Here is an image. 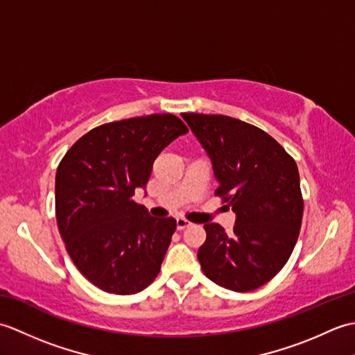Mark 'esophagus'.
Here are the masks:
<instances>
[{
    "instance_id": "obj_1",
    "label": "esophagus",
    "mask_w": 355,
    "mask_h": 355,
    "mask_svg": "<svg viewBox=\"0 0 355 355\" xmlns=\"http://www.w3.org/2000/svg\"><path fill=\"white\" fill-rule=\"evenodd\" d=\"M191 223L187 221V220H184V218H177V229L178 230H183V229H186V227H191Z\"/></svg>"
}]
</instances>
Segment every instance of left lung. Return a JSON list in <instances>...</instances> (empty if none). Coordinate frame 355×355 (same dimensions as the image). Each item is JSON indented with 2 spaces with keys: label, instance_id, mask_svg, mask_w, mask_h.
Instances as JSON below:
<instances>
[{
  "label": "left lung",
  "instance_id": "left-lung-1",
  "mask_svg": "<svg viewBox=\"0 0 355 355\" xmlns=\"http://www.w3.org/2000/svg\"><path fill=\"white\" fill-rule=\"evenodd\" d=\"M183 119L212 162L215 195L236 214L230 235L205 224L198 248L205 275L224 288L245 293L273 279L288 261L304 215L297 164L268 135L243 120L184 112Z\"/></svg>",
  "mask_w": 355,
  "mask_h": 355
}]
</instances>
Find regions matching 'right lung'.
<instances>
[{
	"label": "right lung",
	"instance_id": "right-lung-1",
	"mask_svg": "<svg viewBox=\"0 0 355 355\" xmlns=\"http://www.w3.org/2000/svg\"><path fill=\"white\" fill-rule=\"evenodd\" d=\"M186 132L173 114L123 119L82 135L59 163L58 229L74 266L101 290L139 293L160 271L177 223L150 216L132 195L158 154Z\"/></svg>",
	"mask_w": 355,
	"mask_h": 355
}]
</instances>
